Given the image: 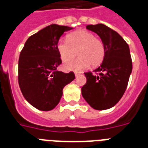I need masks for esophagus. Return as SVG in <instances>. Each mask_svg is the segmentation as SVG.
<instances>
[{"label":"esophagus","instance_id":"obj_1","mask_svg":"<svg viewBox=\"0 0 148 148\" xmlns=\"http://www.w3.org/2000/svg\"><path fill=\"white\" fill-rule=\"evenodd\" d=\"M74 74H75V76L76 77H78L81 74H80V73H77V72H75V73H74Z\"/></svg>","mask_w":148,"mask_h":148}]
</instances>
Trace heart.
I'll use <instances>...</instances> for the list:
<instances>
[{
	"label": "heart",
	"instance_id": "heart-1",
	"mask_svg": "<svg viewBox=\"0 0 148 148\" xmlns=\"http://www.w3.org/2000/svg\"><path fill=\"white\" fill-rule=\"evenodd\" d=\"M57 50L64 62L75 58L77 51L79 58L64 64L65 69L74 71H81L90 65L97 67L105 57V46L102 40L86 31H77L70 34L67 41L60 40L58 43Z\"/></svg>",
	"mask_w": 148,
	"mask_h": 148
}]
</instances>
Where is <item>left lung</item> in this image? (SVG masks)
Returning <instances> with one entry per match:
<instances>
[{
	"instance_id": "obj_1",
	"label": "left lung",
	"mask_w": 148,
	"mask_h": 148,
	"mask_svg": "<svg viewBox=\"0 0 148 148\" xmlns=\"http://www.w3.org/2000/svg\"><path fill=\"white\" fill-rule=\"evenodd\" d=\"M88 30L101 38L105 46V57L100 67L84 73L87 82L82 96L95 110L112 108L124 95L132 71L128 45L116 31L103 24L88 25Z\"/></svg>"
}]
</instances>
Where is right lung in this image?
Here are the masks:
<instances>
[{
  "label": "right lung",
  "instance_id": "1",
  "mask_svg": "<svg viewBox=\"0 0 148 148\" xmlns=\"http://www.w3.org/2000/svg\"><path fill=\"white\" fill-rule=\"evenodd\" d=\"M72 27L51 24L31 35L25 42L18 60V84L22 95L40 110L58 105L63 88L74 78V72L58 71L62 63L57 45L64 31Z\"/></svg>",
  "mask_w": 148,
  "mask_h": 148
}]
</instances>
